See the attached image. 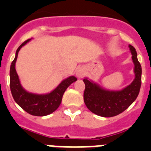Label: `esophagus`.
<instances>
[{"label": "esophagus", "instance_id": "esophagus-1", "mask_svg": "<svg viewBox=\"0 0 151 151\" xmlns=\"http://www.w3.org/2000/svg\"><path fill=\"white\" fill-rule=\"evenodd\" d=\"M76 76L78 78H82L85 75V69L82 67L77 68L76 70Z\"/></svg>", "mask_w": 151, "mask_h": 151}]
</instances>
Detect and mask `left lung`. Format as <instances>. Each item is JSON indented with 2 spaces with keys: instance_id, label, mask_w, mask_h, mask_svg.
<instances>
[{
  "instance_id": "1",
  "label": "left lung",
  "mask_w": 151,
  "mask_h": 151,
  "mask_svg": "<svg viewBox=\"0 0 151 151\" xmlns=\"http://www.w3.org/2000/svg\"><path fill=\"white\" fill-rule=\"evenodd\" d=\"M134 63V78L133 82L119 91L104 88L88 78L83 82L85 85L84 101L90 111L102 117H112L125 111L136 100L141 85V66L138 60L137 52L133 46L129 45Z\"/></svg>"
}]
</instances>
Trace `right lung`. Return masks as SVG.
<instances>
[{
  "label": "right lung",
  "instance_id": "right-lung-1",
  "mask_svg": "<svg viewBox=\"0 0 151 151\" xmlns=\"http://www.w3.org/2000/svg\"><path fill=\"white\" fill-rule=\"evenodd\" d=\"M27 40L19 47L16 52L15 58L12 62L10 70V86L13 99L17 104L26 112L33 116H45L55 111L60 105L64 92L69 85L77 78L73 76L65 78L55 89L47 94H34L27 91L21 85L20 80L16 71L18 53L24 45L30 41Z\"/></svg>",
  "mask_w": 151,
  "mask_h": 151
}]
</instances>
